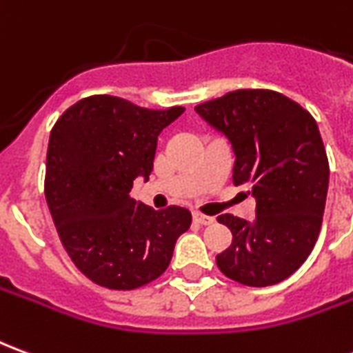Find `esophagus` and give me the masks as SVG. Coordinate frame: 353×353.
<instances>
[{
	"label": "esophagus",
	"mask_w": 353,
	"mask_h": 353,
	"mask_svg": "<svg viewBox=\"0 0 353 353\" xmlns=\"http://www.w3.org/2000/svg\"><path fill=\"white\" fill-rule=\"evenodd\" d=\"M192 221L199 223V225H212V223H214V217L200 214V212H194V214H192Z\"/></svg>",
	"instance_id": "1"
}]
</instances>
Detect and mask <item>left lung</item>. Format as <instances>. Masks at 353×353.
Segmentation results:
<instances>
[{"label":"left lung","mask_w":353,"mask_h":353,"mask_svg":"<svg viewBox=\"0 0 353 353\" xmlns=\"http://www.w3.org/2000/svg\"><path fill=\"white\" fill-rule=\"evenodd\" d=\"M194 109L230 139L232 183L250 185L257 202L252 223L217 217L232 244L215 263L242 285L280 283L308 259L323 221L329 161L316 119L268 88H238Z\"/></svg>","instance_id":"left-lung-1"}]
</instances>
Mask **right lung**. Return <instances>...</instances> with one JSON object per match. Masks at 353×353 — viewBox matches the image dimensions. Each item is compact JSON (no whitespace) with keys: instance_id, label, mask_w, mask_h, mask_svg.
Listing matches in <instances>:
<instances>
[{"instance_id":"1","label":"right lung","mask_w":353,"mask_h":353,"mask_svg":"<svg viewBox=\"0 0 353 353\" xmlns=\"http://www.w3.org/2000/svg\"><path fill=\"white\" fill-rule=\"evenodd\" d=\"M183 111L94 94L52 126L45 196L70 259L96 285L132 291L151 283L191 227L187 208L153 210L130 196L136 177L149 179L159 134Z\"/></svg>"}]
</instances>
